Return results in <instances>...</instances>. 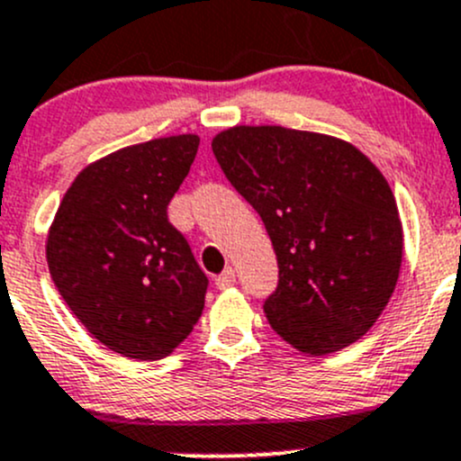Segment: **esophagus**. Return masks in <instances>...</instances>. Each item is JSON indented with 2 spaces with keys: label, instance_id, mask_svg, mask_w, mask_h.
<instances>
[{
  "label": "esophagus",
  "instance_id": "esophagus-1",
  "mask_svg": "<svg viewBox=\"0 0 461 461\" xmlns=\"http://www.w3.org/2000/svg\"><path fill=\"white\" fill-rule=\"evenodd\" d=\"M236 283V272L231 267H227L225 272L218 274L216 276V287L218 290H227V287H231Z\"/></svg>",
  "mask_w": 461,
  "mask_h": 461
}]
</instances>
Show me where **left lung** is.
I'll use <instances>...</instances> for the list:
<instances>
[{"label":"left lung","mask_w":461,"mask_h":461,"mask_svg":"<svg viewBox=\"0 0 461 461\" xmlns=\"http://www.w3.org/2000/svg\"><path fill=\"white\" fill-rule=\"evenodd\" d=\"M212 151L276 252L263 303L274 332L308 355L364 337L402 267V221L381 171L352 144L285 127L227 129Z\"/></svg>","instance_id":"8db88e82"}]
</instances>
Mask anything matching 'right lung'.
<instances>
[{
	"label": "right lung",
	"instance_id": "add662e5",
	"mask_svg": "<svg viewBox=\"0 0 461 461\" xmlns=\"http://www.w3.org/2000/svg\"><path fill=\"white\" fill-rule=\"evenodd\" d=\"M198 136L142 142L86 167L55 213L50 278L88 332L129 359L174 352L201 319L207 276L167 216Z\"/></svg>",
	"mask_w": 461,
	"mask_h": 461
}]
</instances>
